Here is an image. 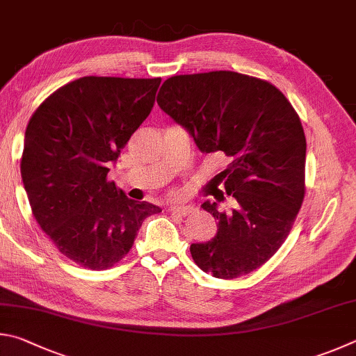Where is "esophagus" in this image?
<instances>
[{
  "mask_svg": "<svg viewBox=\"0 0 356 356\" xmlns=\"http://www.w3.org/2000/svg\"><path fill=\"white\" fill-rule=\"evenodd\" d=\"M168 211L173 214H178V216H188L192 213V211H194V208L188 207V204H173V207L168 208Z\"/></svg>",
  "mask_w": 356,
  "mask_h": 356,
  "instance_id": "1",
  "label": "esophagus"
}]
</instances>
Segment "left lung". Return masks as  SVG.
<instances>
[{"mask_svg":"<svg viewBox=\"0 0 356 356\" xmlns=\"http://www.w3.org/2000/svg\"><path fill=\"white\" fill-rule=\"evenodd\" d=\"M159 108L188 131L203 153L223 152L229 164L217 175L232 209L204 202L217 234L192 244L203 272L232 280L269 261L288 238L305 197V139L300 117L275 86L220 70L164 81ZM214 197L223 202V192Z\"/></svg>","mask_w":356,"mask_h":356,"instance_id":"left-lung-1","label":"left lung"}]
</instances>
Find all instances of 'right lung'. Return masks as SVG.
<instances>
[{
  "label": "right lung",
  "instance_id": "1",
  "mask_svg": "<svg viewBox=\"0 0 356 356\" xmlns=\"http://www.w3.org/2000/svg\"><path fill=\"white\" fill-rule=\"evenodd\" d=\"M161 78L84 76L51 93L24 133L22 179L37 223L68 259L103 270L124 258L148 216L108 181L129 137L148 117Z\"/></svg>",
  "mask_w": 356,
  "mask_h": 356
}]
</instances>
